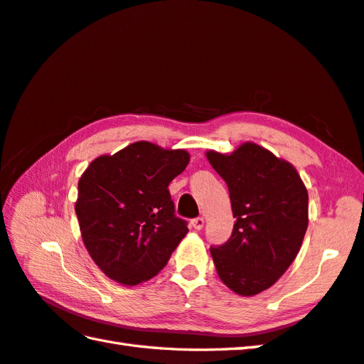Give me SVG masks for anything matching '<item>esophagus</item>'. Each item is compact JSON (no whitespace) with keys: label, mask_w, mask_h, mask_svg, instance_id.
Masks as SVG:
<instances>
[{"label":"esophagus","mask_w":364,"mask_h":364,"mask_svg":"<svg viewBox=\"0 0 364 364\" xmlns=\"http://www.w3.org/2000/svg\"><path fill=\"white\" fill-rule=\"evenodd\" d=\"M191 225H193V228L202 230V228H203V225H205V219H203V218H196V219H193V220H191Z\"/></svg>","instance_id":"34e87169"}]
</instances>
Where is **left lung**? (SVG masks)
<instances>
[{
    "label": "left lung",
    "mask_w": 364,
    "mask_h": 364,
    "mask_svg": "<svg viewBox=\"0 0 364 364\" xmlns=\"http://www.w3.org/2000/svg\"><path fill=\"white\" fill-rule=\"evenodd\" d=\"M227 182L233 233L210 249L220 281L241 296L267 290L294 262L309 225V194L295 166L253 141L233 153L208 149Z\"/></svg>",
    "instance_id": "obj_1"
}]
</instances>
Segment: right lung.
I'll return each mask as SVG.
<instances>
[{
    "label": "right lung",
    "mask_w": 364,
    "mask_h": 364,
    "mask_svg": "<svg viewBox=\"0 0 364 364\" xmlns=\"http://www.w3.org/2000/svg\"><path fill=\"white\" fill-rule=\"evenodd\" d=\"M188 162L185 149L140 140L86 168L75 213L86 250L106 277L137 286L165 267L188 233L168 191Z\"/></svg>",
    "instance_id": "add662e5"
}]
</instances>
